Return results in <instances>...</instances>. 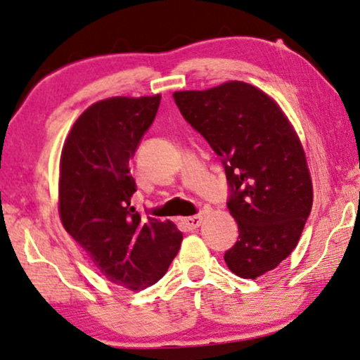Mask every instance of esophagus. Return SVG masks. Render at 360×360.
<instances>
[{
	"mask_svg": "<svg viewBox=\"0 0 360 360\" xmlns=\"http://www.w3.org/2000/svg\"><path fill=\"white\" fill-rule=\"evenodd\" d=\"M202 214H195V217H189V218H186L184 219V224H186V228L187 229H195V228H198L200 226V223H202Z\"/></svg>",
	"mask_w": 360,
	"mask_h": 360,
	"instance_id": "obj_1",
	"label": "esophagus"
}]
</instances>
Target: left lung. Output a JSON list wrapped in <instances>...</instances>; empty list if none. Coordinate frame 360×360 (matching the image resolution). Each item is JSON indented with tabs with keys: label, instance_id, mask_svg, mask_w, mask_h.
I'll use <instances>...</instances> for the list:
<instances>
[{
	"label": "left lung",
	"instance_id": "left-lung-1",
	"mask_svg": "<svg viewBox=\"0 0 360 360\" xmlns=\"http://www.w3.org/2000/svg\"><path fill=\"white\" fill-rule=\"evenodd\" d=\"M189 124L221 160L239 238L229 270L255 280L297 245L312 210V181L296 131L275 101L239 80L173 94Z\"/></svg>",
	"mask_w": 360,
	"mask_h": 360
}]
</instances>
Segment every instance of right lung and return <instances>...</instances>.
<instances>
[{"mask_svg": "<svg viewBox=\"0 0 360 360\" xmlns=\"http://www.w3.org/2000/svg\"><path fill=\"white\" fill-rule=\"evenodd\" d=\"M162 95L96 101L66 139L60 165L61 221L106 280L139 291L157 283L178 254L173 223L142 217L129 162L153 124Z\"/></svg>", "mask_w": 360, "mask_h": 360, "instance_id": "add662e5", "label": "right lung"}]
</instances>
